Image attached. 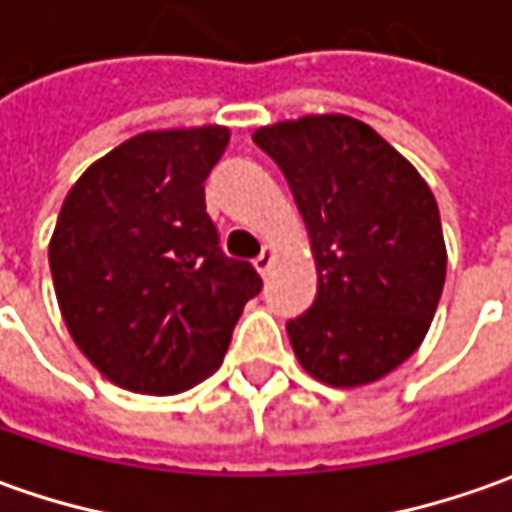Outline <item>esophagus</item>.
<instances>
[{
    "mask_svg": "<svg viewBox=\"0 0 512 512\" xmlns=\"http://www.w3.org/2000/svg\"><path fill=\"white\" fill-rule=\"evenodd\" d=\"M272 263H274V249L272 246H263V252H260L255 260V269L260 274H266L269 269H272Z\"/></svg>",
    "mask_w": 512,
    "mask_h": 512,
    "instance_id": "1",
    "label": "esophagus"
}]
</instances>
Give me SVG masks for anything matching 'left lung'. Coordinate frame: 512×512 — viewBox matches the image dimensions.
Segmentation results:
<instances>
[{
	"mask_svg": "<svg viewBox=\"0 0 512 512\" xmlns=\"http://www.w3.org/2000/svg\"><path fill=\"white\" fill-rule=\"evenodd\" d=\"M289 181L317 266L309 311L286 323L306 374L357 388L422 345L445 286L448 249L431 186L351 115H303L255 130Z\"/></svg>",
	"mask_w": 512,
	"mask_h": 512,
	"instance_id": "8db88e82",
	"label": "left lung"
}]
</instances>
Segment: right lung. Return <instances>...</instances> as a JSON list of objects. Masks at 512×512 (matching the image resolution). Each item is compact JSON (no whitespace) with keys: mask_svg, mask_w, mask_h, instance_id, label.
<instances>
[{"mask_svg":"<svg viewBox=\"0 0 512 512\" xmlns=\"http://www.w3.org/2000/svg\"><path fill=\"white\" fill-rule=\"evenodd\" d=\"M229 127L150 130L93 161L67 192L50 274L73 343L118 388L189 391L221 368L257 272L218 246L203 181Z\"/></svg>","mask_w":512,"mask_h":512,"instance_id":"1","label":"right lung"}]
</instances>
